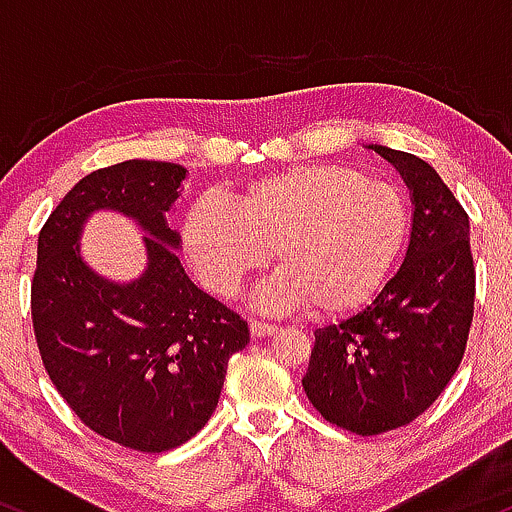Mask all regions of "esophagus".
<instances>
[{
  "label": "esophagus",
  "instance_id": "esophagus-1",
  "mask_svg": "<svg viewBox=\"0 0 512 512\" xmlns=\"http://www.w3.org/2000/svg\"><path fill=\"white\" fill-rule=\"evenodd\" d=\"M279 332V327L276 325H269V322H260V320H252L250 322V334L255 339H262V337H272V334Z\"/></svg>",
  "mask_w": 512,
  "mask_h": 512
}]
</instances>
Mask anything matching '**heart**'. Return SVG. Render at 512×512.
<instances>
[{
	"instance_id": "b5f03b06",
	"label": "heart",
	"mask_w": 512,
	"mask_h": 512,
	"mask_svg": "<svg viewBox=\"0 0 512 512\" xmlns=\"http://www.w3.org/2000/svg\"><path fill=\"white\" fill-rule=\"evenodd\" d=\"M407 199L349 166H291L248 182L236 202L202 197L182 226L199 279L233 298L272 260L260 303L346 315L378 293L407 240Z\"/></svg>"
}]
</instances>
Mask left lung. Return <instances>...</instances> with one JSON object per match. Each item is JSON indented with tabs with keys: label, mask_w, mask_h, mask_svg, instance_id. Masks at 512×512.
<instances>
[{
	"label": "left lung",
	"mask_w": 512,
	"mask_h": 512,
	"mask_svg": "<svg viewBox=\"0 0 512 512\" xmlns=\"http://www.w3.org/2000/svg\"><path fill=\"white\" fill-rule=\"evenodd\" d=\"M368 149L411 190L407 257L361 313L315 332L303 378L322 419L356 436L407 426L436 402L464 356L477 293L469 216L450 187L419 156Z\"/></svg>",
	"instance_id": "8db88e82"
}]
</instances>
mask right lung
Wrapping results in <instances>:
<instances>
[{
  "label": "right lung",
  "mask_w": 512,
  "mask_h": 512,
  "mask_svg": "<svg viewBox=\"0 0 512 512\" xmlns=\"http://www.w3.org/2000/svg\"><path fill=\"white\" fill-rule=\"evenodd\" d=\"M187 170L125 161L93 170L64 195L38 236L31 315L40 358L64 402L98 436L139 452L187 443L214 414L228 358L248 322L185 274L166 211ZM113 208L142 225L150 267L115 285L80 260V226Z\"/></svg>",
  "instance_id": "1"
}]
</instances>
